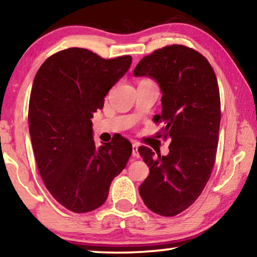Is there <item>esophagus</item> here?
Instances as JSON below:
<instances>
[{
  "instance_id": "1",
  "label": "esophagus",
  "mask_w": 257,
  "mask_h": 257,
  "mask_svg": "<svg viewBox=\"0 0 257 257\" xmlns=\"http://www.w3.org/2000/svg\"><path fill=\"white\" fill-rule=\"evenodd\" d=\"M133 156H135V158H138V156H139L137 143H134V144H133Z\"/></svg>"
}]
</instances>
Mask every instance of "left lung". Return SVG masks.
<instances>
[{
    "mask_svg": "<svg viewBox=\"0 0 257 257\" xmlns=\"http://www.w3.org/2000/svg\"><path fill=\"white\" fill-rule=\"evenodd\" d=\"M135 77H150L162 93L163 137L169 154L138 149L150 168L139 194L152 212L179 214L196 201L210 179L219 139L220 93L214 70L204 56L184 45H170L143 58Z\"/></svg>",
    "mask_w": 257,
    "mask_h": 257,
    "instance_id": "8db88e82",
    "label": "left lung"
}]
</instances>
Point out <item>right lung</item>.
I'll return each instance as SVG.
<instances>
[{
    "mask_svg": "<svg viewBox=\"0 0 257 257\" xmlns=\"http://www.w3.org/2000/svg\"><path fill=\"white\" fill-rule=\"evenodd\" d=\"M132 61L71 47L51 55L35 76L28 110L35 159L47 190L69 211L103 205L132 155V144L120 135L95 145L92 128L94 113Z\"/></svg>",
    "mask_w": 257,
    "mask_h": 257,
    "instance_id": "right-lung-1",
    "label": "right lung"
}]
</instances>
